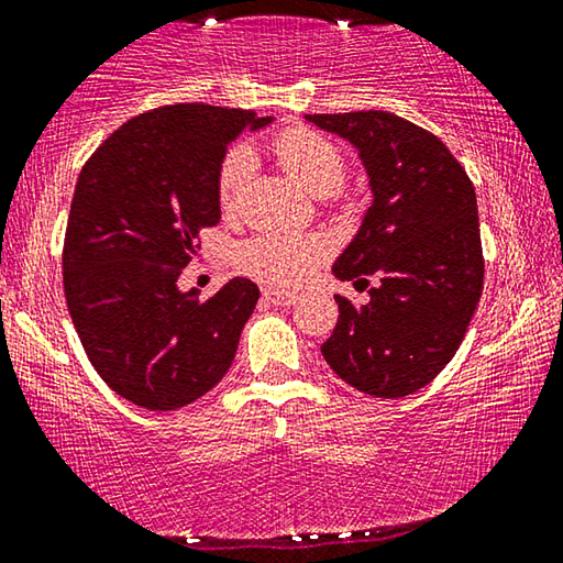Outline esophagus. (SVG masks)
<instances>
[{
    "mask_svg": "<svg viewBox=\"0 0 563 563\" xmlns=\"http://www.w3.org/2000/svg\"><path fill=\"white\" fill-rule=\"evenodd\" d=\"M265 300L271 302V306H275V308H290V306H296L298 302V296L296 292H290V290H275V288H267L265 292Z\"/></svg>",
    "mask_w": 563,
    "mask_h": 563,
    "instance_id": "34e87169",
    "label": "esophagus"
}]
</instances>
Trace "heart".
<instances>
[{
	"label": "heart",
	"instance_id": "heart-1",
	"mask_svg": "<svg viewBox=\"0 0 563 563\" xmlns=\"http://www.w3.org/2000/svg\"><path fill=\"white\" fill-rule=\"evenodd\" d=\"M283 167L316 198H328L345 180V155L320 132L292 128L275 140ZM255 169V150L238 142L220 159L216 187L222 210H235ZM328 243L320 235L261 233L238 247V265L247 275L273 285H298L323 263Z\"/></svg>",
	"mask_w": 563,
	"mask_h": 563
}]
</instances>
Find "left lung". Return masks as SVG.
Wrapping results in <instances>:
<instances>
[{"mask_svg":"<svg viewBox=\"0 0 563 563\" xmlns=\"http://www.w3.org/2000/svg\"><path fill=\"white\" fill-rule=\"evenodd\" d=\"M358 150L371 208L333 275L368 289L338 296V323L320 345L347 386L376 398L416 394L445 368L484 290L476 190L443 142L398 114H306Z\"/></svg>","mask_w":563,"mask_h":563,"instance_id":"left-lung-1","label":"left lung"}]
</instances>
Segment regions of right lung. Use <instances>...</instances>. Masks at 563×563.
<instances>
[{
  "mask_svg": "<svg viewBox=\"0 0 563 563\" xmlns=\"http://www.w3.org/2000/svg\"><path fill=\"white\" fill-rule=\"evenodd\" d=\"M271 122L198 102L159 107L124 122L79 173L62 255L67 308L89 363L130 404L190 406L233 365L257 285L233 278L198 300L177 278L200 230L220 222L216 177L230 142Z\"/></svg>",
  "mask_w": 563,
  "mask_h": 563,
  "instance_id": "add662e5",
  "label": "right lung"
}]
</instances>
